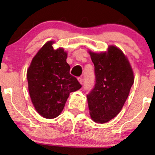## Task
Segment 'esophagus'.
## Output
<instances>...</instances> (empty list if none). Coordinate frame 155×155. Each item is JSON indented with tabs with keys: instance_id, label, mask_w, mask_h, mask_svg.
Masks as SVG:
<instances>
[{
	"instance_id": "esophagus-1",
	"label": "esophagus",
	"mask_w": 155,
	"mask_h": 155,
	"mask_svg": "<svg viewBox=\"0 0 155 155\" xmlns=\"http://www.w3.org/2000/svg\"><path fill=\"white\" fill-rule=\"evenodd\" d=\"M78 80H79V83L81 84H82V83H83V79L81 77H79V79H78Z\"/></svg>"
}]
</instances>
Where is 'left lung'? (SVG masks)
<instances>
[{
	"label": "left lung",
	"instance_id": "8db88e82",
	"mask_svg": "<svg viewBox=\"0 0 155 155\" xmlns=\"http://www.w3.org/2000/svg\"><path fill=\"white\" fill-rule=\"evenodd\" d=\"M95 66V84L87 94L92 120L106 123L120 113L134 82L133 69L119 48L110 46L108 51H89Z\"/></svg>",
	"mask_w": 155,
	"mask_h": 155
}]
</instances>
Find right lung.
<instances>
[{"mask_svg":"<svg viewBox=\"0 0 155 155\" xmlns=\"http://www.w3.org/2000/svg\"><path fill=\"white\" fill-rule=\"evenodd\" d=\"M50 41L41 48L27 71L28 90L33 106L41 116H59L71 92L81 87L70 74L67 53L63 48L54 49Z\"/></svg>","mask_w":155,"mask_h":155,"instance_id":"obj_1","label":"right lung"}]
</instances>
